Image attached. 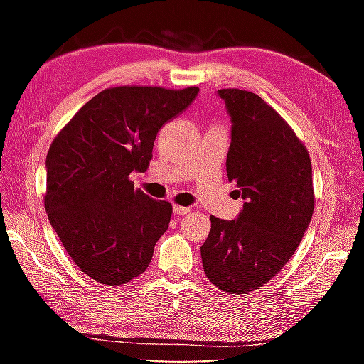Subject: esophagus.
Returning <instances> with one entry per match:
<instances>
[{
    "label": "esophagus",
    "instance_id": "obj_1",
    "mask_svg": "<svg viewBox=\"0 0 364 364\" xmlns=\"http://www.w3.org/2000/svg\"><path fill=\"white\" fill-rule=\"evenodd\" d=\"M173 213L175 215H186L189 213V207H181V205H173Z\"/></svg>",
    "mask_w": 364,
    "mask_h": 364
}]
</instances>
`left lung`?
Here are the masks:
<instances>
[{
	"instance_id": "8db88e82",
	"label": "left lung",
	"mask_w": 364,
	"mask_h": 364,
	"mask_svg": "<svg viewBox=\"0 0 364 364\" xmlns=\"http://www.w3.org/2000/svg\"><path fill=\"white\" fill-rule=\"evenodd\" d=\"M231 117L228 180L245 200L236 220L210 217L200 247L212 284L249 294L274 278L304 237L315 208L311 160L287 122L260 96L218 90Z\"/></svg>"
}]
</instances>
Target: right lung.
Segmentation results:
<instances>
[{"mask_svg":"<svg viewBox=\"0 0 364 364\" xmlns=\"http://www.w3.org/2000/svg\"><path fill=\"white\" fill-rule=\"evenodd\" d=\"M197 86H115L97 93L58 133L46 156L45 208L77 267L122 286L149 267L168 230L171 204L134 189L164 123L181 114Z\"/></svg>","mask_w":364,"mask_h":364,"instance_id":"obj_1","label":"right lung"}]
</instances>
